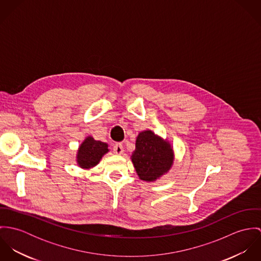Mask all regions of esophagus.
Masks as SVG:
<instances>
[{"instance_id":"1","label":"esophagus","mask_w":261,"mask_h":261,"mask_svg":"<svg viewBox=\"0 0 261 261\" xmlns=\"http://www.w3.org/2000/svg\"><path fill=\"white\" fill-rule=\"evenodd\" d=\"M123 147H122V144L121 143H116L114 146H113V151L114 153L116 154H121L123 152Z\"/></svg>"}]
</instances>
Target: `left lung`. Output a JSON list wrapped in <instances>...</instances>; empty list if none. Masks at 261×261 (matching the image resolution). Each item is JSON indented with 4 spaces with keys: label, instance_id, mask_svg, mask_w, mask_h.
Wrapping results in <instances>:
<instances>
[{
    "label": "left lung",
    "instance_id": "1",
    "mask_svg": "<svg viewBox=\"0 0 261 261\" xmlns=\"http://www.w3.org/2000/svg\"><path fill=\"white\" fill-rule=\"evenodd\" d=\"M139 178L154 182L172 169L175 153L171 143L150 129L141 132L136 140V149L130 155Z\"/></svg>",
    "mask_w": 261,
    "mask_h": 261
}]
</instances>
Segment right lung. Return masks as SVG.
<instances>
[{"instance_id":"obj_1","label":"right lung","mask_w":261,"mask_h":261,"mask_svg":"<svg viewBox=\"0 0 261 261\" xmlns=\"http://www.w3.org/2000/svg\"><path fill=\"white\" fill-rule=\"evenodd\" d=\"M110 151L107 143L95 141L88 136L80 144L76 153L77 166L83 170H90L99 164L102 156Z\"/></svg>"}]
</instances>
